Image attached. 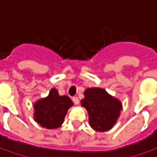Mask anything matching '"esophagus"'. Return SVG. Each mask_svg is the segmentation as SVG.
<instances>
[{"label": "esophagus", "instance_id": "obj_1", "mask_svg": "<svg viewBox=\"0 0 157 157\" xmlns=\"http://www.w3.org/2000/svg\"><path fill=\"white\" fill-rule=\"evenodd\" d=\"M72 101L74 102V104H76V105H78L79 104V100H78V97H73L72 98Z\"/></svg>", "mask_w": 157, "mask_h": 157}]
</instances>
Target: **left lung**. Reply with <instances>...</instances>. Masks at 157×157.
Masks as SVG:
<instances>
[{"instance_id":"obj_1","label":"left lung","mask_w":157,"mask_h":157,"mask_svg":"<svg viewBox=\"0 0 157 157\" xmlns=\"http://www.w3.org/2000/svg\"><path fill=\"white\" fill-rule=\"evenodd\" d=\"M84 95L81 105L87 110L91 128L98 132L111 129L121 114V101L102 88H87Z\"/></svg>"}]
</instances>
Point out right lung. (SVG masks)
<instances>
[{
    "label": "right lung",
    "mask_w": 157,
    "mask_h": 157,
    "mask_svg": "<svg viewBox=\"0 0 157 157\" xmlns=\"http://www.w3.org/2000/svg\"><path fill=\"white\" fill-rule=\"evenodd\" d=\"M73 105L68 96H60L56 88H52L49 95L34 104V120L48 129L59 128L70 107Z\"/></svg>",
    "instance_id": "add662e5"
}]
</instances>
